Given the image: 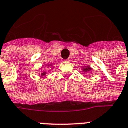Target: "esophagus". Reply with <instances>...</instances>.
<instances>
[{
    "mask_svg": "<svg viewBox=\"0 0 128 128\" xmlns=\"http://www.w3.org/2000/svg\"><path fill=\"white\" fill-rule=\"evenodd\" d=\"M69 60H70L69 59H67V60H64V61H66V62H68V61H69Z\"/></svg>",
    "mask_w": 128,
    "mask_h": 128,
    "instance_id": "esophagus-1",
    "label": "esophagus"
}]
</instances>
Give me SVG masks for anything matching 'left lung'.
<instances>
[{"mask_svg": "<svg viewBox=\"0 0 128 128\" xmlns=\"http://www.w3.org/2000/svg\"><path fill=\"white\" fill-rule=\"evenodd\" d=\"M92 68L90 66H84L82 68V70H83L84 72H90V70H92Z\"/></svg>", "mask_w": 128, "mask_h": 128, "instance_id": "obj_1", "label": "left lung"}]
</instances>
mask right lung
Segmentation results:
<instances>
[{
    "mask_svg": "<svg viewBox=\"0 0 128 128\" xmlns=\"http://www.w3.org/2000/svg\"><path fill=\"white\" fill-rule=\"evenodd\" d=\"M43 67H45V68H46V67H50L52 69H53V68H54V67L53 66V64H46L45 66H44V65H43V66H42V67H41V68H43ZM46 71H44V72H42V74L40 75V78H44V77H45V76H46Z\"/></svg>",
    "mask_w": 128,
    "mask_h": 128,
    "instance_id": "right-lung-1",
    "label": "right lung"
}]
</instances>
